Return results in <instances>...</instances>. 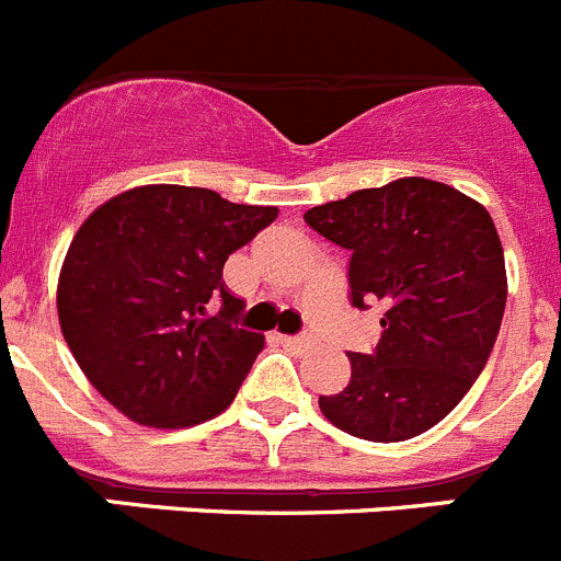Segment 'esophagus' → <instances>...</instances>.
Returning a JSON list of instances; mask_svg holds the SVG:
<instances>
[{"mask_svg":"<svg viewBox=\"0 0 561 561\" xmlns=\"http://www.w3.org/2000/svg\"><path fill=\"white\" fill-rule=\"evenodd\" d=\"M277 340L284 342L286 348H297V351H300V348H311V345H314V342H311L309 336H304V334H300V336H291V334H277Z\"/></svg>","mask_w":561,"mask_h":561,"instance_id":"34e87169","label":"esophagus"}]
</instances>
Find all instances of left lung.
<instances>
[{
  "instance_id": "left-lung-1",
  "label": "left lung",
  "mask_w": 561,
  "mask_h": 561,
  "mask_svg": "<svg viewBox=\"0 0 561 561\" xmlns=\"http://www.w3.org/2000/svg\"><path fill=\"white\" fill-rule=\"evenodd\" d=\"M304 219L351 252V304L385 306L376 351L348 354V388L320 396V410L376 444L427 433L469 393L503 323L508 280L492 216L444 182L404 176Z\"/></svg>"
}]
</instances>
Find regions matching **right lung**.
I'll use <instances>...</instances> for the list:
<instances>
[{
    "label": "right lung",
    "instance_id": "add662e5",
    "mask_svg": "<svg viewBox=\"0 0 561 561\" xmlns=\"http://www.w3.org/2000/svg\"><path fill=\"white\" fill-rule=\"evenodd\" d=\"M275 219L277 207L207 187L142 185L83 221L58 277V320L108 404L160 430L230 408L264 334L238 325L244 300L221 270Z\"/></svg>",
    "mask_w": 561,
    "mask_h": 561
}]
</instances>
